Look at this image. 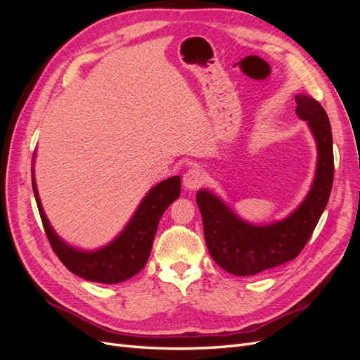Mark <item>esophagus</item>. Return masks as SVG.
Instances as JSON below:
<instances>
[{"mask_svg":"<svg viewBox=\"0 0 360 360\" xmlns=\"http://www.w3.org/2000/svg\"><path fill=\"white\" fill-rule=\"evenodd\" d=\"M202 172L198 168H191L183 176V186L188 191H195L202 184Z\"/></svg>","mask_w":360,"mask_h":360,"instance_id":"1","label":"esophagus"}]
</instances>
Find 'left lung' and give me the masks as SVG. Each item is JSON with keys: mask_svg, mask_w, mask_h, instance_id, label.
<instances>
[{"mask_svg": "<svg viewBox=\"0 0 360 360\" xmlns=\"http://www.w3.org/2000/svg\"><path fill=\"white\" fill-rule=\"evenodd\" d=\"M296 114L317 143V168L304 200L287 217L271 224L242 219L209 189L197 192L205 245L214 263L237 276H252L296 258L317 226L333 184V139L329 117L311 96H296Z\"/></svg>", "mask_w": 360, "mask_h": 360, "instance_id": "left-lung-1", "label": "left lung"}]
</instances>
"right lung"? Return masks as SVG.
Instances as JSON below:
<instances>
[{
  "label": "right lung",
  "mask_w": 360,
  "mask_h": 360,
  "mask_svg": "<svg viewBox=\"0 0 360 360\" xmlns=\"http://www.w3.org/2000/svg\"><path fill=\"white\" fill-rule=\"evenodd\" d=\"M36 153L32 156V165ZM31 180L43 228L53 252L72 274L101 284H118L143 270L148 261L160 217L169 204L180 197L181 191L179 176L158 183L147 192L122 233L112 242L99 249L84 250L64 242L48 221L37 192L34 168L31 169Z\"/></svg>",
  "instance_id": "1"
}]
</instances>
